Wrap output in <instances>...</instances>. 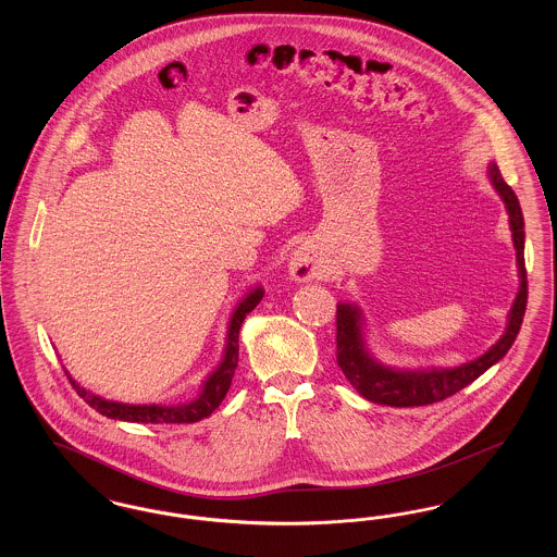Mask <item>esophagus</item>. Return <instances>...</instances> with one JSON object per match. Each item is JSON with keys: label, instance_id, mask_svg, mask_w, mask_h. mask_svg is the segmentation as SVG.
Wrapping results in <instances>:
<instances>
[{"label": "esophagus", "instance_id": "obj_1", "mask_svg": "<svg viewBox=\"0 0 557 557\" xmlns=\"http://www.w3.org/2000/svg\"><path fill=\"white\" fill-rule=\"evenodd\" d=\"M321 267L311 250H296L290 259V275L296 282H311L321 277Z\"/></svg>", "mask_w": 557, "mask_h": 557}]
</instances>
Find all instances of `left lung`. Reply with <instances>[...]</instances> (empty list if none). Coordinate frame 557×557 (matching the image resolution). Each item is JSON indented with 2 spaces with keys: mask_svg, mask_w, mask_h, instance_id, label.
<instances>
[{
  "mask_svg": "<svg viewBox=\"0 0 557 557\" xmlns=\"http://www.w3.org/2000/svg\"><path fill=\"white\" fill-rule=\"evenodd\" d=\"M491 184L497 189L509 214V230L516 248V265L520 288L507 315L505 334L484 355L459 368L432 370H397L375 361L363 341V318L357 305L341 302L336 311V361L352 388L371 403L391 407H422L450 397L472 384L488 368H493L511 348L527 311L529 282L524 267V216L513 189L507 186L495 162L488 164Z\"/></svg>",
  "mask_w": 557,
  "mask_h": 557,
  "instance_id": "obj_1",
  "label": "left lung"
}]
</instances>
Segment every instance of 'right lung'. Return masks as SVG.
<instances>
[{
	"label": "right lung",
	"instance_id": "right-lung-1",
	"mask_svg": "<svg viewBox=\"0 0 557 557\" xmlns=\"http://www.w3.org/2000/svg\"><path fill=\"white\" fill-rule=\"evenodd\" d=\"M263 288L257 286L239 300L234 315L230 319V327H227V345L221 363L216 366V370L205 380L200 395L194 398L191 403L186 405H127V403H116V400H107V398L98 397L89 391H85L79 386L66 371L73 388L89 407H94L98 413L107 416L110 420H121V422H135V424H194L200 422L205 418H209L212 411L221 405V400L227 395L230 386H232V377L234 371L238 368L239 355V327L244 323V318L261 302L263 298Z\"/></svg>",
	"mask_w": 557,
	"mask_h": 557
}]
</instances>
